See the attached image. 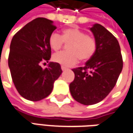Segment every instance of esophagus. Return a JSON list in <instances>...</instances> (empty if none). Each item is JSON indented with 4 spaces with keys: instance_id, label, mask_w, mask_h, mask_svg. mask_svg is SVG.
<instances>
[{
    "instance_id": "1",
    "label": "esophagus",
    "mask_w": 133,
    "mask_h": 133,
    "mask_svg": "<svg viewBox=\"0 0 133 133\" xmlns=\"http://www.w3.org/2000/svg\"><path fill=\"white\" fill-rule=\"evenodd\" d=\"M61 69H62V71H66V70H67L66 68H65V67H64V66L61 67Z\"/></svg>"
}]
</instances>
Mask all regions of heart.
I'll use <instances>...</instances> for the list:
<instances>
[{
    "instance_id": "b5f03b06",
    "label": "heart",
    "mask_w": 133,
    "mask_h": 133,
    "mask_svg": "<svg viewBox=\"0 0 133 133\" xmlns=\"http://www.w3.org/2000/svg\"><path fill=\"white\" fill-rule=\"evenodd\" d=\"M50 47L54 51H59L64 43L67 45L68 51L55 54L53 60L64 67H71L76 65L79 59L87 61L94 55L96 51L97 43L94 37L85 34L84 31L75 29H65L61 35L53 33L48 39Z\"/></svg>"
}]
</instances>
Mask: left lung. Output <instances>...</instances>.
Here are the masks:
<instances>
[{"label": "left lung", "mask_w": 133, "mask_h": 133, "mask_svg": "<svg viewBox=\"0 0 133 133\" xmlns=\"http://www.w3.org/2000/svg\"><path fill=\"white\" fill-rule=\"evenodd\" d=\"M90 31L96 40V51L85 67L72 69L75 77L69 85L73 98L85 105L102 101L115 87L123 68L116 38L98 23L94 24Z\"/></svg>", "instance_id": "1"}]
</instances>
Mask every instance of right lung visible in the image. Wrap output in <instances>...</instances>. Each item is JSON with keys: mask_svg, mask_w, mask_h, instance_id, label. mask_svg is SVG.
I'll list each match as a JSON object with an SVG mask.
<instances>
[{"mask_svg": "<svg viewBox=\"0 0 133 133\" xmlns=\"http://www.w3.org/2000/svg\"><path fill=\"white\" fill-rule=\"evenodd\" d=\"M57 29L53 21L38 17L29 22L14 35L10 45L8 64L13 83L21 96L37 102L51 93L54 82L62 74L60 65L48 62L51 49L50 35Z\"/></svg>", "mask_w": 133, "mask_h": 133, "instance_id": "1", "label": "right lung"}]
</instances>
